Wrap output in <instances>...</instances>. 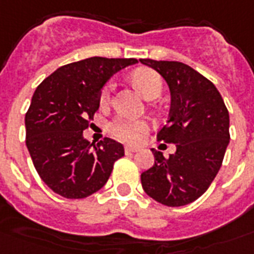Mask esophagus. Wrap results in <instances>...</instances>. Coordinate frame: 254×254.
Masks as SVG:
<instances>
[{"mask_svg": "<svg viewBox=\"0 0 254 254\" xmlns=\"http://www.w3.org/2000/svg\"><path fill=\"white\" fill-rule=\"evenodd\" d=\"M125 151H126V153H135V151H138V147H132V146H126Z\"/></svg>", "mask_w": 254, "mask_h": 254, "instance_id": "esophagus-1", "label": "esophagus"}]
</instances>
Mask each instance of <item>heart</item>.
Masks as SVG:
<instances>
[{
  "instance_id": "obj_1",
  "label": "heart",
  "mask_w": 254,
  "mask_h": 254,
  "mask_svg": "<svg viewBox=\"0 0 254 254\" xmlns=\"http://www.w3.org/2000/svg\"><path fill=\"white\" fill-rule=\"evenodd\" d=\"M132 81L146 99H155L162 92V79L155 71L149 70V68L136 70L132 74ZM112 89H114L112 82H109L103 88L101 93H100V104L107 105L111 101ZM147 128H149V125L145 120L128 119V118H123V116L116 118L108 125L109 134L116 139L128 142V143L139 142L142 135L147 131Z\"/></svg>"
}]
</instances>
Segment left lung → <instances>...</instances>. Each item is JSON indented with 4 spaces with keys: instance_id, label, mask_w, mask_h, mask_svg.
<instances>
[{
    "instance_id": "left-lung-1",
    "label": "left lung",
    "mask_w": 254,
    "mask_h": 254,
    "mask_svg": "<svg viewBox=\"0 0 254 254\" xmlns=\"http://www.w3.org/2000/svg\"><path fill=\"white\" fill-rule=\"evenodd\" d=\"M164 77L169 86V119L157 139L176 145L165 158L151 149L154 165L140 175L150 197L168 207H181L199 199L222 166L230 140L229 111L210 79L181 62L140 59Z\"/></svg>"
}]
</instances>
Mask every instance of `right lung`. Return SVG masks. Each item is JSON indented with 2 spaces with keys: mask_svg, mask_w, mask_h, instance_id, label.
<instances>
[{
  "mask_svg": "<svg viewBox=\"0 0 254 254\" xmlns=\"http://www.w3.org/2000/svg\"><path fill=\"white\" fill-rule=\"evenodd\" d=\"M134 58H93L64 64L39 85L25 114V143L35 169L50 190L66 199H84L108 181L122 143L104 138L94 145L85 128L100 107L108 79Z\"/></svg>",
  "mask_w": 254,
  "mask_h": 254,
  "instance_id": "1",
  "label": "right lung"
}]
</instances>
